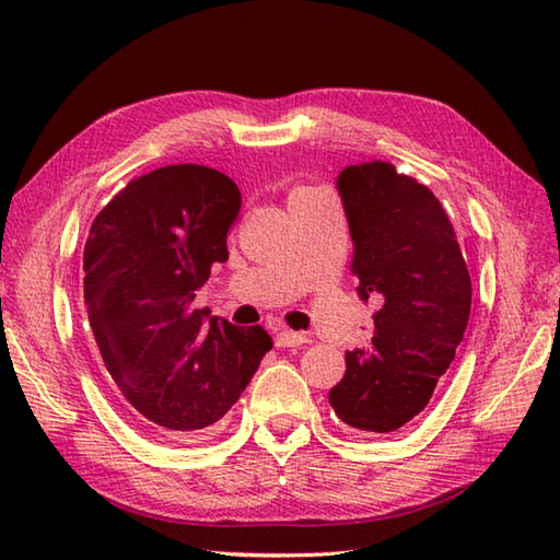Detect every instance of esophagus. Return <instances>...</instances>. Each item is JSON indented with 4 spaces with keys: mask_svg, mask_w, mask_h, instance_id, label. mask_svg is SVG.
Here are the masks:
<instances>
[{
    "mask_svg": "<svg viewBox=\"0 0 560 560\" xmlns=\"http://www.w3.org/2000/svg\"><path fill=\"white\" fill-rule=\"evenodd\" d=\"M273 341H277V347L287 349V347H303V343H307V337L301 335V331H291V329H279L277 337H273Z\"/></svg>",
    "mask_w": 560,
    "mask_h": 560,
    "instance_id": "obj_1",
    "label": "esophagus"
}]
</instances>
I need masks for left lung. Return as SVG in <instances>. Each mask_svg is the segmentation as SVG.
<instances>
[{"label":"left lung","instance_id":"8db88e82","mask_svg":"<svg viewBox=\"0 0 560 560\" xmlns=\"http://www.w3.org/2000/svg\"><path fill=\"white\" fill-rule=\"evenodd\" d=\"M353 241L351 273L371 301L373 339L347 353L329 389L339 419L361 433H392L421 413L467 331L471 279L438 197L387 161L337 177Z\"/></svg>","mask_w":560,"mask_h":560}]
</instances>
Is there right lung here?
<instances>
[{"label": "right lung", "instance_id": "add662e5", "mask_svg": "<svg viewBox=\"0 0 560 560\" xmlns=\"http://www.w3.org/2000/svg\"><path fill=\"white\" fill-rule=\"evenodd\" d=\"M241 189L207 165H165L129 180L91 223L83 301L101 359L127 413L151 435H195L241 397L271 349L265 329H237L192 307Z\"/></svg>", "mask_w": 560, "mask_h": 560}]
</instances>
